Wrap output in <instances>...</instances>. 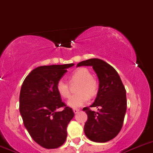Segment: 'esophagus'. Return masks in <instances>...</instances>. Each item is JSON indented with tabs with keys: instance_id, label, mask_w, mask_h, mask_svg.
<instances>
[{
	"instance_id": "1",
	"label": "esophagus",
	"mask_w": 153,
	"mask_h": 153,
	"mask_svg": "<svg viewBox=\"0 0 153 153\" xmlns=\"http://www.w3.org/2000/svg\"><path fill=\"white\" fill-rule=\"evenodd\" d=\"M73 112L75 114H77L79 112V109H73Z\"/></svg>"
}]
</instances>
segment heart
I'll list each match as a JSON object with an SVG mask.
<instances>
[{
  "label": "heart",
  "mask_w": 153,
  "mask_h": 153,
  "mask_svg": "<svg viewBox=\"0 0 153 153\" xmlns=\"http://www.w3.org/2000/svg\"><path fill=\"white\" fill-rule=\"evenodd\" d=\"M69 82H80L77 92L79 93L70 97L67 104L71 107L76 108L84 105L89 101V96H96L99 89V83L96 78H93L90 71L86 68L81 67L74 71L69 78ZM56 89L59 95L67 98L70 95L69 86L64 80L61 79L56 84Z\"/></svg>",
  "instance_id": "heart-1"
}]
</instances>
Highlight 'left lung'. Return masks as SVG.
<instances>
[{"mask_svg": "<svg viewBox=\"0 0 153 153\" xmlns=\"http://www.w3.org/2000/svg\"><path fill=\"white\" fill-rule=\"evenodd\" d=\"M91 66L99 80V89L95 102L84 107L87 121L84 133L91 141L104 143L115 138L122 128L126 111V89L117 71L109 64L98 58L81 61L77 67Z\"/></svg>", "mask_w": 153, "mask_h": 153, "instance_id": "left-lung-1", "label": "left lung"}]
</instances>
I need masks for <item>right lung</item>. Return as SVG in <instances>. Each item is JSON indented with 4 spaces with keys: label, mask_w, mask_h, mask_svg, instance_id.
I'll return each mask as SVG.
<instances>
[{
    "label": "right lung",
    "mask_w": 153,
    "mask_h": 153,
    "mask_svg": "<svg viewBox=\"0 0 153 153\" xmlns=\"http://www.w3.org/2000/svg\"><path fill=\"white\" fill-rule=\"evenodd\" d=\"M74 64L42 66L33 69L23 82L19 109L32 139L46 149H55L67 139V127L75 114L61 101L56 84ZM64 109L58 112L57 109Z\"/></svg>",
    "instance_id": "1"
}]
</instances>
